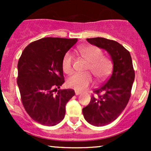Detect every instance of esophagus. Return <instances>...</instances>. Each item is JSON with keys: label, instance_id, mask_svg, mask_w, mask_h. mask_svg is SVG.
I'll use <instances>...</instances> for the list:
<instances>
[{"label": "esophagus", "instance_id": "esophagus-1", "mask_svg": "<svg viewBox=\"0 0 151 151\" xmlns=\"http://www.w3.org/2000/svg\"><path fill=\"white\" fill-rule=\"evenodd\" d=\"M81 93L80 91H75V94L76 95H79Z\"/></svg>", "mask_w": 151, "mask_h": 151}]
</instances>
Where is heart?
Masks as SVG:
<instances>
[{
    "instance_id": "obj_1",
    "label": "heart",
    "mask_w": 151,
    "mask_h": 151,
    "mask_svg": "<svg viewBox=\"0 0 151 151\" xmlns=\"http://www.w3.org/2000/svg\"><path fill=\"white\" fill-rule=\"evenodd\" d=\"M79 52L85 61L88 63L86 72H91L98 81L105 80L111 73L113 63L110 58L102 56L103 53L101 49L97 47L89 45L81 47L79 48ZM73 57L70 52L66 53L62 59V67L64 72L70 74L72 72ZM93 82V79L90 74H75L67 79V84L71 88L84 91L87 89Z\"/></svg>"
}]
</instances>
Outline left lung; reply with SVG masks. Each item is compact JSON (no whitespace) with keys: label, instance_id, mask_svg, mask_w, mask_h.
I'll return each instance as SVG.
<instances>
[{"label":"left lung","instance_id":"left-lung-1","mask_svg":"<svg viewBox=\"0 0 151 151\" xmlns=\"http://www.w3.org/2000/svg\"><path fill=\"white\" fill-rule=\"evenodd\" d=\"M90 44L105 50L113 62V72L105 84L95 89L89 105L83 108L84 119L91 125L103 126L119 116L129 101L135 79L130 52L119 42L104 37L88 38Z\"/></svg>","mask_w":151,"mask_h":151}]
</instances>
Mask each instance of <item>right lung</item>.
Returning <instances> with one entry per match:
<instances>
[{"mask_svg":"<svg viewBox=\"0 0 151 151\" xmlns=\"http://www.w3.org/2000/svg\"><path fill=\"white\" fill-rule=\"evenodd\" d=\"M77 39L45 37L24 49L18 63L17 83L28 115L42 125L52 126L63 120L65 106L75 93L59 89L65 82L62 59Z\"/></svg>","mask_w":151,"mask_h":151,"instance_id":"right-lung-1","label":"right lung"}]
</instances>
